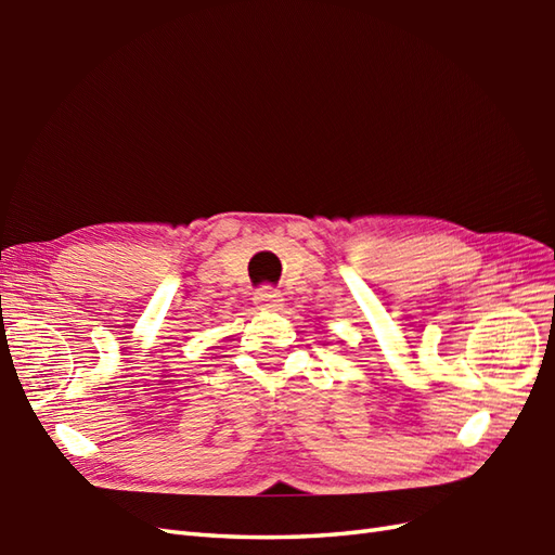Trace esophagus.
I'll return each instance as SVG.
<instances>
[{"mask_svg":"<svg viewBox=\"0 0 555 555\" xmlns=\"http://www.w3.org/2000/svg\"><path fill=\"white\" fill-rule=\"evenodd\" d=\"M255 305H257V310H267V312L279 310L281 305H284V296H281V293L274 288H259L255 293Z\"/></svg>","mask_w":555,"mask_h":555,"instance_id":"34e87169","label":"esophagus"}]
</instances>
